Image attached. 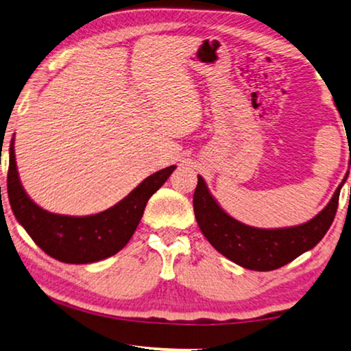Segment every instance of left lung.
<instances>
[{
    "label": "left lung",
    "instance_id": "obj_1",
    "mask_svg": "<svg viewBox=\"0 0 351 351\" xmlns=\"http://www.w3.org/2000/svg\"><path fill=\"white\" fill-rule=\"evenodd\" d=\"M343 182L345 179L330 204L307 223L285 229H257L229 217L199 176L193 196L194 217L210 245L229 261L247 269L271 271L312 250L325 237L336 217Z\"/></svg>",
    "mask_w": 351,
    "mask_h": 351
}]
</instances>
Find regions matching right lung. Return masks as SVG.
I'll use <instances>...</instances> for the list:
<instances>
[{"mask_svg":"<svg viewBox=\"0 0 351 351\" xmlns=\"http://www.w3.org/2000/svg\"><path fill=\"white\" fill-rule=\"evenodd\" d=\"M9 154L8 194L15 218L42 251L66 263H93L119 252L136 230L149 197L176 169L169 166L149 176L105 212L90 217H66L47 212L31 201L19 179L14 141Z\"/></svg>","mask_w":351,"mask_h":351,"instance_id":"1","label":"right lung"}]
</instances>
